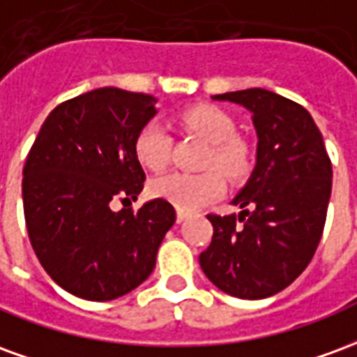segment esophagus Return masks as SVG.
<instances>
[{
	"label": "esophagus",
	"mask_w": 357,
	"mask_h": 357,
	"mask_svg": "<svg viewBox=\"0 0 357 357\" xmlns=\"http://www.w3.org/2000/svg\"><path fill=\"white\" fill-rule=\"evenodd\" d=\"M187 214L185 212H181V210H178V214H176V222H178V224H181V222H185L187 220Z\"/></svg>",
	"instance_id": "34e87169"
}]
</instances>
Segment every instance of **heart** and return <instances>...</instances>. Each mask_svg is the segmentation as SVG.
I'll list each match as a JSON object with an SVG mask.
<instances>
[{
	"label": "heart",
	"instance_id": "1",
	"mask_svg": "<svg viewBox=\"0 0 357 357\" xmlns=\"http://www.w3.org/2000/svg\"><path fill=\"white\" fill-rule=\"evenodd\" d=\"M181 124L199 133L212 145L204 158V168H216L225 178L239 179L248 172L250 155L245 141L235 137V124L224 110L212 105H199L181 114ZM172 139L166 126L151 120L141 128L133 153L141 166L158 172L170 160ZM225 189L224 178L214 170L202 174L168 172L151 181V193L172 202L181 212H195L222 197Z\"/></svg>",
	"mask_w": 357,
	"mask_h": 357
}]
</instances>
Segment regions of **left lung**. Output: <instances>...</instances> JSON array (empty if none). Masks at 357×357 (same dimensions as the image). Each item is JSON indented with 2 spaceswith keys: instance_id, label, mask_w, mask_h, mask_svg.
<instances>
[{
  "instance_id": "1",
  "label": "left lung",
  "mask_w": 357,
  "mask_h": 357,
  "mask_svg": "<svg viewBox=\"0 0 357 357\" xmlns=\"http://www.w3.org/2000/svg\"><path fill=\"white\" fill-rule=\"evenodd\" d=\"M250 112L256 164L231 204L208 214L214 227L199 262L220 291L245 300L273 296L296 279L321 239L333 168L321 132L304 107L262 88L212 95Z\"/></svg>"
}]
</instances>
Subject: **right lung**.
Masks as SVG:
<instances>
[{
    "label": "right lung",
    "instance_id": "right-lung-1",
    "mask_svg": "<svg viewBox=\"0 0 357 357\" xmlns=\"http://www.w3.org/2000/svg\"><path fill=\"white\" fill-rule=\"evenodd\" d=\"M156 97L97 88L45 118L22 170L24 220L43 269L66 292L107 302L139 287L155 269L176 210L164 199L137 212L112 208L143 191L135 135L158 112Z\"/></svg>",
    "mask_w": 357,
    "mask_h": 357
}]
</instances>
